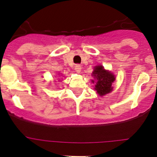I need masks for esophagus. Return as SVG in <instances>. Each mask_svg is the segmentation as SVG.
<instances>
[{
  "label": "esophagus",
  "instance_id": "esophagus-1",
  "mask_svg": "<svg viewBox=\"0 0 157 157\" xmlns=\"http://www.w3.org/2000/svg\"><path fill=\"white\" fill-rule=\"evenodd\" d=\"M74 69H75L76 72H77V74H80V71H81L82 67H81V65H80V64H76L75 67H74Z\"/></svg>",
  "mask_w": 157,
  "mask_h": 157
}]
</instances>
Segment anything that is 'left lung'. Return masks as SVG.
Listing matches in <instances>:
<instances>
[{"label": "left lung", "instance_id": "left-lung-1", "mask_svg": "<svg viewBox=\"0 0 157 157\" xmlns=\"http://www.w3.org/2000/svg\"><path fill=\"white\" fill-rule=\"evenodd\" d=\"M92 75L96 80V82L93 80V83H95L94 89L99 96H102L112 91V84L115 80V75L112 73L105 70L102 65H98L94 67Z\"/></svg>", "mask_w": 157, "mask_h": 157}]
</instances>
